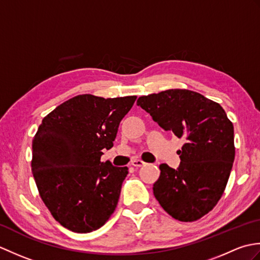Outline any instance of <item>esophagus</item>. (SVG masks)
Masks as SVG:
<instances>
[{
  "mask_svg": "<svg viewBox=\"0 0 260 260\" xmlns=\"http://www.w3.org/2000/svg\"><path fill=\"white\" fill-rule=\"evenodd\" d=\"M144 164H145V162H143L142 159H133V161H132V165L135 168H141Z\"/></svg>",
  "mask_w": 260,
  "mask_h": 260,
  "instance_id": "34e87169",
  "label": "esophagus"
}]
</instances>
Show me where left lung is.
I'll use <instances>...</instances> for the list:
<instances>
[{"label": "left lung", "mask_w": 260, "mask_h": 260, "mask_svg": "<svg viewBox=\"0 0 260 260\" xmlns=\"http://www.w3.org/2000/svg\"><path fill=\"white\" fill-rule=\"evenodd\" d=\"M137 106L164 131L185 137L178 169L159 165L153 193L161 207L180 221H194L218 203L235 159L234 125L218 103L201 93L169 89L137 99Z\"/></svg>", "instance_id": "left-lung-1"}]
</instances>
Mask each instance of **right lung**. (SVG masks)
Segmentation results:
<instances>
[{
  "label": "right lung",
  "mask_w": 260,
  "mask_h": 260,
  "mask_svg": "<svg viewBox=\"0 0 260 260\" xmlns=\"http://www.w3.org/2000/svg\"><path fill=\"white\" fill-rule=\"evenodd\" d=\"M136 96L79 95L47 115L32 141V174L57 221L86 234L105 224L118 203L127 167L101 162Z\"/></svg>",
  "instance_id": "right-lung-1"
}]
</instances>
